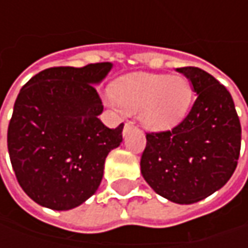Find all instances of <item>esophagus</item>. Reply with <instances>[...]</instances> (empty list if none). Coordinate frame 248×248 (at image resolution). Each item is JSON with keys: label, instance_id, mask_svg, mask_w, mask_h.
Listing matches in <instances>:
<instances>
[{"label": "esophagus", "instance_id": "1", "mask_svg": "<svg viewBox=\"0 0 248 248\" xmlns=\"http://www.w3.org/2000/svg\"><path fill=\"white\" fill-rule=\"evenodd\" d=\"M132 127H134V121H127V123H125V125H124V134H127Z\"/></svg>", "mask_w": 248, "mask_h": 248}]
</instances>
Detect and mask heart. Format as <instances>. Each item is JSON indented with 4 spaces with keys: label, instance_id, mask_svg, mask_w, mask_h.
Here are the masks:
<instances>
[{
    "label": "heart",
    "instance_id": "b5f03b06",
    "mask_svg": "<svg viewBox=\"0 0 248 248\" xmlns=\"http://www.w3.org/2000/svg\"><path fill=\"white\" fill-rule=\"evenodd\" d=\"M190 99L192 90L184 77L131 74L114 82L110 102L124 111H139L146 128L161 131L175 127L184 119Z\"/></svg>",
    "mask_w": 248,
    "mask_h": 248
}]
</instances>
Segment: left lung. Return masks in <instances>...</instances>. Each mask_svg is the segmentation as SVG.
<instances>
[{
	"mask_svg": "<svg viewBox=\"0 0 248 248\" xmlns=\"http://www.w3.org/2000/svg\"><path fill=\"white\" fill-rule=\"evenodd\" d=\"M197 93L185 119L168 131L146 132L140 172L149 186L178 204L213 195L231 179L242 145L229 91L199 67H179Z\"/></svg>",
	"mask_w": 248,
	"mask_h": 248,
	"instance_id": "left-lung-1",
	"label": "left lung"
}]
</instances>
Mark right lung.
I'll use <instances>...</instances> for the list:
<instances>
[{
  "mask_svg": "<svg viewBox=\"0 0 248 248\" xmlns=\"http://www.w3.org/2000/svg\"><path fill=\"white\" fill-rule=\"evenodd\" d=\"M111 63L49 67L20 90L8 125V152L16 179L37 204L72 210L99 187L105 160L123 142L121 123L99 120L103 105L95 84Z\"/></svg>",
  "mask_w": 248,
  "mask_h": 248,
  "instance_id": "1",
  "label": "right lung"
}]
</instances>
